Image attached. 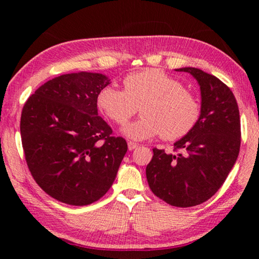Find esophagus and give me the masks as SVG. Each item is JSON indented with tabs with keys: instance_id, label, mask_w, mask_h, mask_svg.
Listing matches in <instances>:
<instances>
[{
	"instance_id": "34e87169",
	"label": "esophagus",
	"mask_w": 259,
	"mask_h": 259,
	"mask_svg": "<svg viewBox=\"0 0 259 259\" xmlns=\"http://www.w3.org/2000/svg\"><path fill=\"white\" fill-rule=\"evenodd\" d=\"M137 147H138V144H136V143H134V142H129V143H128L129 151H134L135 148H137Z\"/></svg>"
}]
</instances>
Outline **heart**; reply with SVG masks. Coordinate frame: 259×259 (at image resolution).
Here are the masks:
<instances>
[{
    "label": "heart",
    "instance_id": "1",
    "mask_svg": "<svg viewBox=\"0 0 259 259\" xmlns=\"http://www.w3.org/2000/svg\"><path fill=\"white\" fill-rule=\"evenodd\" d=\"M97 106L107 119L125 124L140 106L142 117L122 133L135 140L161 135L165 140L185 137L199 121L198 98L182 82L157 68H146L123 78V90L107 85L97 96Z\"/></svg>",
    "mask_w": 259,
    "mask_h": 259
}]
</instances>
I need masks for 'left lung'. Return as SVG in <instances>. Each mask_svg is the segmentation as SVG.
<instances>
[{
    "label": "left lung",
    "instance_id": "1",
    "mask_svg": "<svg viewBox=\"0 0 259 259\" xmlns=\"http://www.w3.org/2000/svg\"><path fill=\"white\" fill-rule=\"evenodd\" d=\"M198 81L201 114L190 134L174 144L175 151L153 148L146 166L152 192L174 207H194L209 200L224 184L238 159L241 124L238 103L231 89L199 68L183 67Z\"/></svg>",
    "mask_w": 259,
    "mask_h": 259
}]
</instances>
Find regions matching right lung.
<instances>
[{"mask_svg": "<svg viewBox=\"0 0 259 259\" xmlns=\"http://www.w3.org/2000/svg\"><path fill=\"white\" fill-rule=\"evenodd\" d=\"M100 73H71L46 82L25 103L21 143L28 169L47 194L87 205L111 188L128 145L98 116Z\"/></svg>", "mask_w": 259, "mask_h": 259, "instance_id": "add662e5", "label": "right lung"}]
</instances>
